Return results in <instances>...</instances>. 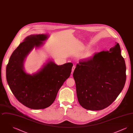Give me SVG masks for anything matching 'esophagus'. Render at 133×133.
Returning <instances> with one entry per match:
<instances>
[{"label": "esophagus", "instance_id": "1", "mask_svg": "<svg viewBox=\"0 0 133 133\" xmlns=\"http://www.w3.org/2000/svg\"><path fill=\"white\" fill-rule=\"evenodd\" d=\"M75 69V66L74 65V66L72 67V74H73V72H74Z\"/></svg>", "mask_w": 133, "mask_h": 133}]
</instances>
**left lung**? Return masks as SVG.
<instances>
[{
    "instance_id": "left-lung-1",
    "label": "left lung",
    "mask_w": 133,
    "mask_h": 133,
    "mask_svg": "<svg viewBox=\"0 0 133 133\" xmlns=\"http://www.w3.org/2000/svg\"><path fill=\"white\" fill-rule=\"evenodd\" d=\"M116 43L108 50L81 60L73 72L78 100L89 110H103L116 99L125 86L126 67Z\"/></svg>"
}]
</instances>
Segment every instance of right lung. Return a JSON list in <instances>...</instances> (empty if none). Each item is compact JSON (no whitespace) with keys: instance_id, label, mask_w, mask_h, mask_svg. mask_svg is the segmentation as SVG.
I'll return each mask as SVG.
<instances>
[{"instance_id":"right-lung-1","label":"right lung","mask_w":133,"mask_h":133,"mask_svg":"<svg viewBox=\"0 0 133 133\" xmlns=\"http://www.w3.org/2000/svg\"><path fill=\"white\" fill-rule=\"evenodd\" d=\"M47 34L26 37L13 51L7 65V81L13 95L23 105L32 109L48 107L56 99L64 82L69 77L73 64L57 65L50 61L37 73L30 75L24 70L23 63L34 47H39Z\"/></svg>"}]
</instances>
